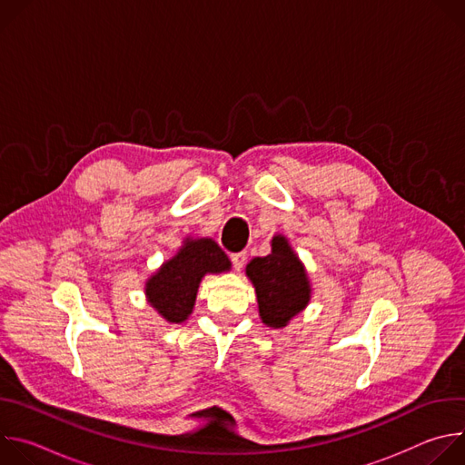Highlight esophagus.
Returning a JSON list of instances; mask_svg holds the SVG:
<instances>
[{
    "mask_svg": "<svg viewBox=\"0 0 465 465\" xmlns=\"http://www.w3.org/2000/svg\"><path fill=\"white\" fill-rule=\"evenodd\" d=\"M244 261H246V252H235V253H232V262H233V267H235L237 271H241V269L244 267Z\"/></svg>",
    "mask_w": 465,
    "mask_h": 465,
    "instance_id": "obj_1",
    "label": "esophagus"
}]
</instances>
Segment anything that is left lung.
<instances>
[{"label": "left lung", "instance_id": "obj_1", "mask_svg": "<svg viewBox=\"0 0 465 465\" xmlns=\"http://www.w3.org/2000/svg\"><path fill=\"white\" fill-rule=\"evenodd\" d=\"M246 276L255 287L259 316L269 327H285L311 298L303 264L282 235L272 239V253L248 262Z\"/></svg>", "mask_w": 465, "mask_h": 465}]
</instances>
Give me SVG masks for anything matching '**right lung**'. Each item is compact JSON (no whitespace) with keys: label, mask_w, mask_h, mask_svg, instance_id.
Instances as JSON below:
<instances>
[{"label":"right lung","mask_w":465,"mask_h":465,"mask_svg":"<svg viewBox=\"0 0 465 465\" xmlns=\"http://www.w3.org/2000/svg\"><path fill=\"white\" fill-rule=\"evenodd\" d=\"M230 271V261L212 239L187 241L180 252L147 282L149 303L171 323L187 320L198 283L206 274Z\"/></svg>","instance_id":"add662e5"}]
</instances>
